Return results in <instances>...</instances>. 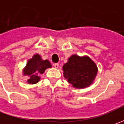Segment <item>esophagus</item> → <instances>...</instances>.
<instances>
[{
  "label": "esophagus",
  "instance_id": "obj_1",
  "mask_svg": "<svg viewBox=\"0 0 124 124\" xmlns=\"http://www.w3.org/2000/svg\"><path fill=\"white\" fill-rule=\"evenodd\" d=\"M54 67L55 68H59V63H54Z\"/></svg>",
  "mask_w": 124,
  "mask_h": 124
}]
</instances>
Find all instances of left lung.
I'll return each mask as SVG.
<instances>
[{
  "label": "left lung",
  "instance_id": "obj_1",
  "mask_svg": "<svg viewBox=\"0 0 124 124\" xmlns=\"http://www.w3.org/2000/svg\"><path fill=\"white\" fill-rule=\"evenodd\" d=\"M63 76L72 87L78 89L90 86L97 74L95 63L88 56L72 55L63 66Z\"/></svg>",
  "mask_w": 124,
  "mask_h": 124
}]
</instances>
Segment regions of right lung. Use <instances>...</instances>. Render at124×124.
I'll list each match as a JSON object with an SVG mask.
<instances>
[{
  "instance_id": "right-lung-1",
  "label": "right lung",
  "mask_w": 124,
  "mask_h": 124,
  "mask_svg": "<svg viewBox=\"0 0 124 124\" xmlns=\"http://www.w3.org/2000/svg\"><path fill=\"white\" fill-rule=\"evenodd\" d=\"M50 68H52V65L48 60H43L41 55L36 54L28 60L23 70V74L29 77L27 81L29 84H36L41 79L40 74H43L45 70Z\"/></svg>"
}]
</instances>
